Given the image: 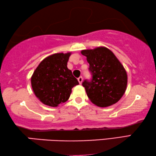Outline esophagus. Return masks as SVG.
Returning <instances> with one entry per match:
<instances>
[{
    "instance_id": "34e87169",
    "label": "esophagus",
    "mask_w": 156,
    "mask_h": 156,
    "mask_svg": "<svg viewBox=\"0 0 156 156\" xmlns=\"http://www.w3.org/2000/svg\"><path fill=\"white\" fill-rule=\"evenodd\" d=\"M78 81H79V83H80V84L82 83V81H83V78H82V76H80V77L78 78Z\"/></svg>"
}]
</instances>
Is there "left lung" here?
Wrapping results in <instances>:
<instances>
[{"mask_svg":"<svg viewBox=\"0 0 156 156\" xmlns=\"http://www.w3.org/2000/svg\"><path fill=\"white\" fill-rule=\"evenodd\" d=\"M89 63L92 80H84L82 86L89 99L99 107L117 103L126 91L127 74L112 51L105 47L81 50Z\"/></svg>","mask_w":156,"mask_h":156,"instance_id":"1","label":"left lung"}]
</instances>
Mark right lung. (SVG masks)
<instances>
[{"instance_id": "obj_1", "label": "right lung", "mask_w": 156, "mask_h": 156, "mask_svg": "<svg viewBox=\"0 0 156 156\" xmlns=\"http://www.w3.org/2000/svg\"><path fill=\"white\" fill-rule=\"evenodd\" d=\"M71 52L57 53L45 58L31 77L32 90L45 105L57 107L70 98L79 82L67 67Z\"/></svg>"}]
</instances>
